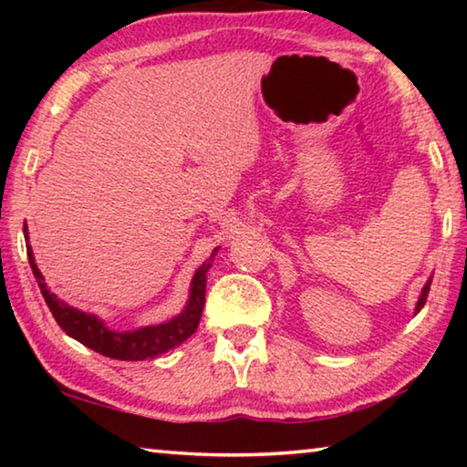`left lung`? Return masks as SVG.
<instances>
[{"mask_svg": "<svg viewBox=\"0 0 467 467\" xmlns=\"http://www.w3.org/2000/svg\"><path fill=\"white\" fill-rule=\"evenodd\" d=\"M431 282H432V278L424 284V288H422V295H420V298H418V305H416V313L422 309L424 306V303H426V296H429V290H431Z\"/></svg>", "mask_w": 467, "mask_h": 467, "instance_id": "left-lung-1", "label": "left lung"}]
</instances>
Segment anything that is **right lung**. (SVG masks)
Listing matches in <instances>:
<instances>
[{
	"label": "right lung",
	"mask_w": 467,
	"mask_h": 467,
	"mask_svg": "<svg viewBox=\"0 0 467 467\" xmlns=\"http://www.w3.org/2000/svg\"><path fill=\"white\" fill-rule=\"evenodd\" d=\"M25 236L28 239L26 226ZM26 253L38 288H41V295L47 306H49V311L53 313L55 321H57V326L66 331L67 336H72L80 344L88 346L90 350L102 354V357L117 360L154 358L158 354H164L172 350L175 346L183 344L197 329V326H200V317L205 305V272H208L210 262L203 264L200 270L195 272L189 303L185 306V311L177 315L175 319L161 323V326L141 327L136 331H110L99 317H94V315H88L84 311H78L67 303H63L61 298H57V295H53V292L47 288L43 274L38 272L30 244H26ZM214 255L216 251L212 253L210 259H214Z\"/></svg>",
	"instance_id": "obj_1"
}]
</instances>
